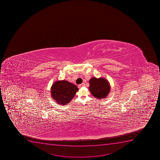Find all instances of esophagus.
<instances>
[{
	"instance_id": "esophagus-1",
	"label": "esophagus",
	"mask_w": 160,
	"mask_h": 160,
	"mask_svg": "<svg viewBox=\"0 0 160 160\" xmlns=\"http://www.w3.org/2000/svg\"><path fill=\"white\" fill-rule=\"evenodd\" d=\"M85 86V84H84V83H82V84H79V86H78V87H79V88L82 87H84Z\"/></svg>"
}]
</instances>
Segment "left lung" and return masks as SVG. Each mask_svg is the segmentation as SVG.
Wrapping results in <instances>:
<instances>
[{"instance_id": "obj_1", "label": "left lung", "mask_w": 160, "mask_h": 160, "mask_svg": "<svg viewBox=\"0 0 160 160\" xmlns=\"http://www.w3.org/2000/svg\"><path fill=\"white\" fill-rule=\"evenodd\" d=\"M89 89L93 97L98 99L107 98L110 92L111 87L106 79L93 77L89 80Z\"/></svg>"}]
</instances>
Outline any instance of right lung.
Instances as JSON below:
<instances>
[{
    "instance_id": "add662e5",
    "label": "right lung",
    "mask_w": 160,
    "mask_h": 160,
    "mask_svg": "<svg viewBox=\"0 0 160 160\" xmlns=\"http://www.w3.org/2000/svg\"><path fill=\"white\" fill-rule=\"evenodd\" d=\"M78 90L75 84L66 80H59L52 84L51 96L57 104L66 105L70 103Z\"/></svg>"
}]
</instances>
